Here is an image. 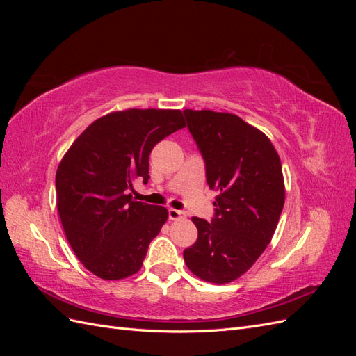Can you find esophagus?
<instances>
[{
  "label": "esophagus",
  "instance_id": "esophagus-1",
  "mask_svg": "<svg viewBox=\"0 0 356 356\" xmlns=\"http://www.w3.org/2000/svg\"><path fill=\"white\" fill-rule=\"evenodd\" d=\"M168 215H169V220H181V218H186V212L174 209V208H170V209L168 211Z\"/></svg>",
  "mask_w": 356,
  "mask_h": 356
}]
</instances>
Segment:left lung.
Returning <instances> with one entry per match:
<instances>
[{"label": "left lung", "mask_w": 356, "mask_h": 356, "mask_svg": "<svg viewBox=\"0 0 356 356\" xmlns=\"http://www.w3.org/2000/svg\"><path fill=\"white\" fill-rule=\"evenodd\" d=\"M215 197L209 221L193 217L197 241L184 261L197 277L227 284L242 276L266 246L285 202L282 165L273 144L241 117L209 110H184Z\"/></svg>", "instance_id": "1"}]
</instances>
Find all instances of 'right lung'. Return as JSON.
Wrapping results in <instances>:
<instances>
[{"label":"right lung","instance_id":"right-lung-1","mask_svg":"<svg viewBox=\"0 0 356 356\" xmlns=\"http://www.w3.org/2000/svg\"><path fill=\"white\" fill-rule=\"evenodd\" d=\"M186 126L179 110H126L95 120L56 172L58 211L83 266L105 281L135 275L168 209L135 202L134 181L148 182V157Z\"/></svg>","mask_w":356,"mask_h":356}]
</instances>
